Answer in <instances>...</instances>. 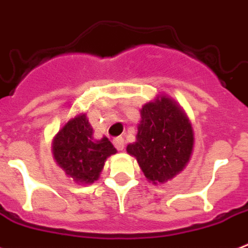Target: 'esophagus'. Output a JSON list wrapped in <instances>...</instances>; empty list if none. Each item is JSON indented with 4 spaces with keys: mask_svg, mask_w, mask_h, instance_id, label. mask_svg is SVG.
Returning <instances> with one entry per match:
<instances>
[{
    "mask_svg": "<svg viewBox=\"0 0 248 248\" xmlns=\"http://www.w3.org/2000/svg\"><path fill=\"white\" fill-rule=\"evenodd\" d=\"M113 144H114V147L117 148V151H124V138H121V136L113 140Z\"/></svg>",
    "mask_w": 248,
    "mask_h": 248,
    "instance_id": "34e87169",
    "label": "esophagus"
}]
</instances>
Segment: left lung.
<instances>
[{
  "label": "left lung",
  "mask_w": 248,
  "mask_h": 248,
  "mask_svg": "<svg viewBox=\"0 0 248 248\" xmlns=\"http://www.w3.org/2000/svg\"><path fill=\"white\" fill-rule=\"evenodd\" d=\"M136 141L126 151L135 157L149 183L165 184L188 165L194 131L186 113L172 97L157 95L140 109Z\"/></svg>",
  "instance_id": "left-lung-1"
}]
</instances>
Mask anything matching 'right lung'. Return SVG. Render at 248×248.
Segmentation results:
<instances>
[{
  "label": "right lung",
  "mask_w": 248,
  "mask_h": 248,
  "mask_svg": "<svg viewBox=\"0 0 248 248\" xmlns=\"http://www.w3.org/2000/svg\"><path fill=\"white\" fill-rule=\"evenodd\" d=\"M51 148L56 165L71 180L82 185L95 183L107 158L117 153L108 138H93V128L86 113L76 114L60 128Z\"/></svg>",
  "instance_id": "add662e5"
}]
</instances>
